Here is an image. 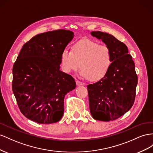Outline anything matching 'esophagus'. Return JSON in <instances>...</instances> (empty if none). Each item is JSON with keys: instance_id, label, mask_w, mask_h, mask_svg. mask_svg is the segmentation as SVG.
Segmentation results:
<instances>
[{"instance_id": "34e87169", "label": "esophagus", "mask_w": 153, "mask_h": 153, "mask_svg": "<svg viewBox=\"0 0 153 153\" xmlns=\"http://www.w3.org/2000/svg\"><path fill=\"white\" fill-rule=\"evenodd\" d=\"M76 85H77V86H80V85H83V83H82V82H81V81H78V80H77V79H76Z\"/></svg>"}]
</instances>
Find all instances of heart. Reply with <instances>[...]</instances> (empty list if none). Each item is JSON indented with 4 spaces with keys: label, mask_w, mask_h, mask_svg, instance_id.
<instances>
[{
    "label": "heart",
    "mask_w": 153,
    "mask_h": 153,
    "mask_svg": "<svg viewBox=\"0 0 153 153\" xmlns=\"http://www.w3.org/2000/svg\"><path fill=\"white\" fill-rule=\"evenodd\" d=\"M60 62L65 72L75 71L81 66V76L88 77L90 81H97L105 76L110 70L113 62L112 52L105 45L81 40L74 43L71 51L65 49L62 52Z\"/></svg>",
    "instance_id": "b5f03b06"
}]
</instances>
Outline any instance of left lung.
<instances>
[{
	"label": "left lung",
	"mask_w": 153,
	"mask_h": 153,
	"mask_svg": "<svg viewBox=\"0 0 153 153\" xmlns=\"http://www.w3.org/2000/svg\"><path fill=\"white\" fill-rule=\"evenodd\" d=\"M111 51L113 62L106 75L98 82L87 86L90 111L95 120H114L133 105L138 77L128 47L111 34L92 31Z\"/></svg>",
	"instance_id": "1"
}]
</instances>
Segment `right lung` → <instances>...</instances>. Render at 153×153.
Listing matches in <instances>:
<instances>
[{
  "instance_id": "obj_1",
  "label": "right lung",
  "mask_w": 153,
  "mask_h": 153,
  "mask_svg": "<svg viewBox=\"0 0 153 153\" xmlns=\"http://www.w3.org/2000/svg\"><path fill=\"white\" fill-rule=\"evenodd\" d=\"M73 38L71 30H52L37 34L22 48L13 67L12 89L27 119L52 124L62 118L65 96L76 85L59 70L61 54Z\"/></svg>"
}]
</instances>
